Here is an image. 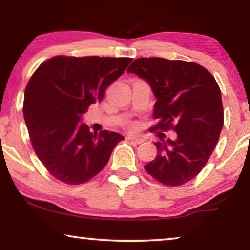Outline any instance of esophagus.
I'll use <instances>...</instances> for the list:
<instances>
[{
    "instance_id": "obj_1",
    "label": "esophagus",
    "mask_w": 250,
    "mask_h": 250,
    "mask_svg": "<svg viewBox=\"0 0 250 250\" xmlns=\"http://www.w3.org/2000/svg\"><path fill=\"white\" fill-rule=\"evenodd\" d=\"M127 139L131 142H134V143H142L143 141H145V140H143L142 138H140L139 135H135V134H128Z\"/></svg>"
}]
</instances>
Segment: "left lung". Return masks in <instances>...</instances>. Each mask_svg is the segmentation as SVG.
<instances>
[{"instance_id":"8db88e82","label":"left lung","mask_w":250,"mask_h":250,"mask_svg":"<svg viewBox=\"0 0 250 250\" xmlns=\"http://www.w3.org/2000/svg\"><path fill=\"white\" fill-rule=\"evenodd\" d=\"M151 87L157 99L153 128H172L176 139L155 142L157 157L145 168L166 186L177 187L197 176L213 152L223 127L221 90L200 64L163 58H139L128 67Z\"/></svg>"}]
</instances>
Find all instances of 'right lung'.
<instances>
[{"label":"right lung","instance_id":"add662e5","mask_svg":"<svg viewBox=\"0 0 250 250\" xmlns=\"http://www.w3.org/2000/svg\"><path fill=\"white\" fill-rule=\"evenodd\" d=\"M131 58L64 57L49 59L27 84L23 117L34 151L45 168L67 184L87 182L110 158L124 136L90 132L82 123L91 104L131 62Z\"/></svg>","mask_w":250,"mask_h":250}]
</instances>
